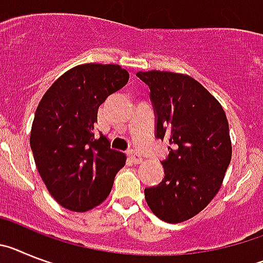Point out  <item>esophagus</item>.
Instances as JSON below:
<instances>
[{
	"instance_id": "1",
	"label": "esophagus",
	"mask_w": 263,
	"mask_h": 263,
	"mask_svg": "<svg viewBox=\"0 0 263 263\" xmlns=\"http://www.w3.org/2000/svg\"><path fill=\"white\" fill-rule=\"evenodd\" d=\"M128 157H129V159H131L132 163H135V164H140L141 161H143V159H141V157L139 156V155L136 154V152H134V151L128 152Z\"/></svg>"
}]
</instances>
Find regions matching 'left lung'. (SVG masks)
Listing matches in <instances>:
<instances>
[{"label": "left lung", "instance_id": "1", "mask_svg": "<svg viewBox=\"0 0 263 263\" xmlns=\"http://www.w3.org/2000/svg\"><path fill=\"white\" fill-rule=\"evenodd\" d=\"M151 90L156 138L170 143L163 181L145 188L160 220L179 223L206 206L222 185L232 160L229 124L220 102L196 79L171 71H139Z\"/></svg>", "mask_w": 263, "mask_h": 263}]
</instances>
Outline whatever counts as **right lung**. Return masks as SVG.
I'll return each instance as SVG.
<instances>
[{"label":"right lung","instance_id":"obj_1","mask_svg":"<svg viewBox=\"0 0 263 263\" xmlns=\"http://www.w3.org/2000/svg\"><path fill=\"white\" fill-rule=\"evenodd\" d=\"M129 74L119 65L84 63L57 79L36 107L30 147L36 170L58 204L87 212L103 202L125 155L95 139L98 108L124 87Z\"/></svg>","mask_w":263,"mask_h":263}]
</instances>
